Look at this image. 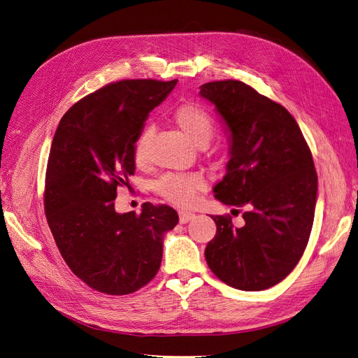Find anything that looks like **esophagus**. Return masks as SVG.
I'll return each mask as SVG.
<instances>
[{
	"label": "esophagus",
	"mask_w": 358,
	"mask_h": 358,
	"mask_svg": "<svg viewBox=\"0 0 358 358\" xmlns=\"http://www.w3.org/2000/svg\"><path fill=\"white\" fill-rule=\"evenodd\" d=\"M194 218V213L191 212H179V222L180 224H187Z\"/></svg>",
	"instance_id": "34e87169"
}]
</instances>
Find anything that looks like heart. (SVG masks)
I'll return each mask as SVG.
<instances>
[{
    "instance_id": "obj_1",
    "label": "heart",
    "mask_w": 358,
    "mask_h": 358,
    "mask_svg": "<svg viewBox=\"0 0 358 358\" xmlns=\"http://www.w3.org/2000/svg\"><path fill=\"white\" fill-rule=\"evenodd\" d=\"M171 119L178 128L197 146H208L215 134V121L203 107L185 103L171 112ZM150 129L138 134L133 148V158L137 166H143L148 159V142ZM204 189V180L196 173H169L155 183V191L169 203L188 208L196 200L197 192Z\"/></svg>"
}]
</instances>
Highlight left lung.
I'll list each match as a JSON object with an SVG mask.
<instances>
[{"label": "left lung", "mask_w": 358, "mask_h": 358, "mask_svg": "<svg viewBox=\"0 0 358 358\" xmlns=\"http://www.w3.org/2000/svg\"><path fill=\"white\" fill-rule=\"evenodd\" d=\"M230 131L227 173L215 199L246 208L234 229L230 215H216V234L204 249L212 272L243 291L279 284L305 252L315 215L318 176L310 149L284 106L241 80L200 86Z\"/></svg>", "instance_id": "left-lung-1"}]
</instances>
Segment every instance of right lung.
Returning a JSON list of instances; mask_svg holds the SVG:
<instances>
[{"instance_id":"right-lung-1","label":"right lung","mask_w":358,"mask_h":358,"mask_svg":"<svg viewBox=\"0 0 358 358\" xmlns=\"http://www.w3.org/2000/svg\"><path fill=\"white\" fill-rule=\"evenodd\" d=\"M178 80H119L71 106L48 159L45 213L64 262L104 294L125 296L149 284L162 258L164 234L178 212L166 204L117 213V187L134 175L133 148L149 112Z\"/></svg>"}]
</instances>
